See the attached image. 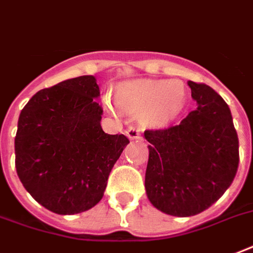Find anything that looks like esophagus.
<instances>
[{
    "label": "esophagus",
    "mask_w": 253,
    "mask_h": 253,
    "mask_svg": "<svg viewBox=\"0 0 253 253\" xmlns=\"http://www.w3.org/2000/svg\"><path fill=\"white\" fill-rule=\"evenodd\" d=\"M126 135H127V138L130 139V140H140V139H142L140 131H139L138 128H135V127H130V128H127Z\"/></svg>",
    "instance_id": "esophagus-1"
}]
</instances>
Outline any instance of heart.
<instances>
[{
  "instance_id": "obj_1",
  "label": "heart",
  "mask_w": 253,
  "mask_h": 253,
  "mask_svg": "<svg viewBox=\"0 0 253 253\" xmlns=\"http://www.w3.org/2000/svg\"><path fill=\"white\" fill-rule=\"evenodd\" d=\"M106 103L114 110L110 99ZM114 103L123 113L139 115L144 126L166 128L184 110L186 86L181 80L127 81L115 89Z\"/></svg>"
}]
</instances>
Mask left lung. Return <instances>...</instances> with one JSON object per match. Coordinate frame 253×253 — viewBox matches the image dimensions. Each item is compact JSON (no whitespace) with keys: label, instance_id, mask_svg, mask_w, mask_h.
Segmentation results:
<instances>
[{"label":"left lung","instance_id":"obj_1","mask_svg":"<svg viewBox=\"0 0 253 253\" xmlns=\"http://www.w3.org/2000/svg\"><path fill=\"white\" fill-rule=\"evenodd\" d=\"M197 102L178 126L147 130L146 193L160 211L192 216L215 204L230 188L239 164L231 111L212 87L188 83Z\"/></svg>","mask_w":253,"mask_h":253}]
</instances>
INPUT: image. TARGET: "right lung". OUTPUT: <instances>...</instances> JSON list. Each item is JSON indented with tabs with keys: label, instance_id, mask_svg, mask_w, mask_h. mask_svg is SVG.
<instances>
[{
	"label": "right lung",
	"instance_id": "add662e5",
	"mask_svg": "<svg viewBox=\"0 0 253 253\" xmlns=\"http://www.w3.org/2000/svg\"><path fill=\"white\" fill-rule=\"evenodd\" d=\"M94 76L42 89L22 109L15 168L37 202L60 215L86 211L102 200L111 169L130 140L101 127Z\"/></svg>",
	"mask_w": 253,
	"mask_h": 253
}]
</instances>
